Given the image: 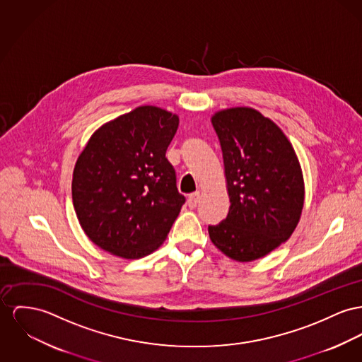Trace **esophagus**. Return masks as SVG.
<instances>
[{"instance_id":"34e87169","label":"esophagus","mask_w":362,"mask_h":362,"mask_svg":"<svg viewBox=\"0 0 362 362\" xmlns=\"http://www.w3.org/2000/svg\"><path fill=\"white\" fill-rule=\"evenodd\" d=\"M199 200H200V192L191 193L189 197H188V202H187V203H188V207H189V209H196Z\"/></svg>"}]
</instances>
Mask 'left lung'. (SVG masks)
<instances>
[{"label": "left lung", "instance_id": "obj_1", "mask_svg": "<svg viewBox=\"0 0 362 362\" xmlns=\"http://www.w3.org/2000/svg\"><path fill=\"white\" fill-rule=\"evenodd\" d=\"M222 149L228 217L209 226L218 250L251 262L288 240L305 203L303 174L287 136L259 111L235 107L211 117Z\"/></svg>", "mask_w": 362, "mask_h": 362}]
</instances>
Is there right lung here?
Returning <instances> with one entry per match:
<instances>
[{
    "mask_svg": "<svg viewBox=\"0 0 362 362\" xmlns=\"http://www.w3.org/2000/svg\"><path fill=\"white\" fill-rule=\"evenodd\" d=\"M178 115L141 105L104 123L73 173V204L86 236L104 251L139 259L166 240L185 197L166 151Z\"/></svg>",
    "mask_w": 362,
    "mask_h": 362,
    "instance_id": "add662e5",
    "label": "right lung"
}]
</instances>
